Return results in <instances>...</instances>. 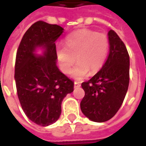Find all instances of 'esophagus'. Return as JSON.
I'll return each mask as SVG.
<instances>
[{
  "mask_svg": "<svg viewBox=\"0 0 146 146\" xmlns=\"http://www.w3.org/2000/svg\"><path fill=\"white\" fill-rule=\"evenodd\" d=\"M74 87L77 88V87H80V84L78 83V82H74Z\"/></svg>",
  "mask_w": 146,
  "mask_h": 146,
  "instance_id": "1",
  "label": "esophagus"
}]
</instances>
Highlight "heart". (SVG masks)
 Segmentation results:
<instances>
[{"mask_svg":"<svg viewBox=\"0 0 146 146\" xmlns=\"http://www.w3.org/2000/svg\"><path fill=\"white\" fill-rule=\"evenodd\" d=\"M64 45L56 46V57L61 70L70 74L77 61L78 65L73 71V78L82 79L97 73L104 66L109 53L110 42L108 37L94 30L83 29L69 35L65 39Z\"/></svg>","mask_w":146,"mask_h":146,"instance_id":"1","label":"heart"}]
</instances>
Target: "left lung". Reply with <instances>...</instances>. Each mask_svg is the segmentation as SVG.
<instances>
[{"label": "left lung", "mask_w": 146, "mask_h": 146, "mask_svg": "<svg viewBox=\"0 0 146 146\" xmlns=\"http://www.w3.org/2000/svg\"><path fill=\"white\" fill-rule=\"evenodd\" d=\"M110 50L102 69L81 86L84 96L80 102L82 112L91 121L111 119L121 107L129 84V55L115 31L108 32Z\"/></svg>", "instance_id": "left-lung-1"}]
</instances>
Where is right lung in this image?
Listing matches in <instances>:
<instances>
[{
	"label": "right lung",
	"instance_id": "add662e5",
	"mask_svg": "<svg viewBox=\"0 0 146 146\" xmlns=\"http://www.w3.org/2000/svg\"><path fill=\"white\" fill-rule=\"evenodd\" d=\"M63 29L44 21L35 23L26 31L19 44L15 62V82L21 106L35 123L48 126L62 112L63 98L73 91V82L60 72L56 61V40ZM44 46V56L33 54Z\"/></svg>",
	"mask_w": 146,
	"mask_h": 146
}]
</instances>
